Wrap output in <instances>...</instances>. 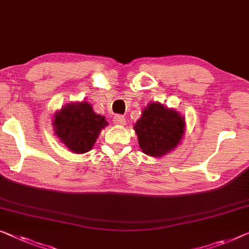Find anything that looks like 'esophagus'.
<instances>
[{
	"label": "esophagus",
	"instance_id": "esophagus-1",
	"mask_svg": "<svg viewBox=\"0 0 249 249\" xmlns=\"http://www.w3.org/2000/svg\"><path fill=\"white\" fill-rule=\"evenodd\" d=\"M113 121H114V123L117 124V125H125V123H126L125 117L123 116V115H121V114L115 115Z\"/></svg>",
	"mask_w": 249,
	"mask_h": 249
}]
</instances>
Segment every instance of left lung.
Masks as SVG:
<instances>
[{
    "label": "left lung",
    "instance_id": "8db88e82",
    "mask_svg": "<svg viewBox=\"0 0 249 249\" xmlns=\"http://www.w3.org/2000/svg\"><path fill=\"white\" fill-rule=\"evenodd\" d=\"M142 151L151 157H162L176 148L184 133V118L160 103H151L134 126Z\"/></svg>",
    "mask_w": 249,
    "mask_h": 249
}]
</instances>
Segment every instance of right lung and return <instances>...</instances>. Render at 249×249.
I'll list each match as a JSON object with an SVG mask.
<instances>
[{
  "instance_id": "right-lung-1",
  "label": "right lung",
  "mask_w": 249,
  "mask_h": 249,
  "mask_svg": "<svg viewBox=\"0 0 249 249\" xmlns=\"http://www.w3.org/2000/svg\"><path fill=\"white\" fill-rule=\"evenodd\" d=\"M54 133L75 153H85L94 146L101 129L107 125L102 115L95 114L87 102L69 104L55 114Z\"/></svg>"
}]
</instances>
